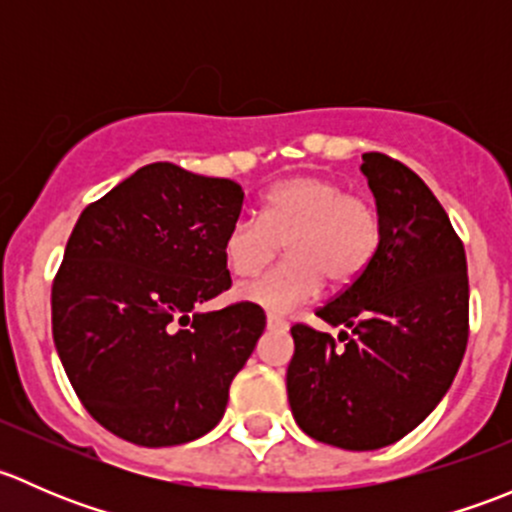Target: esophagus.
I'll return each mask as SVG.
<instances>
[{"label": "esophagus", "instance_id": "esophagus-1", "mask_svg": "<svg viewBox=\"0 0 512 512\" xmlns=\"http://www.w3.org/2000/svg\"><path fill=\"white\" fill-rule=\"evenodd\" d=\"M267 327H270V329H287L289 322L285 317H280V314H267Z\"/></svg>", "mask_w": 512, "mask_h": 512}]
</instances>
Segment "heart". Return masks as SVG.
<instances>
[{"label": "heart", "instance_id": "b5f03b06", "mask_svg": "<svg viewBox=\"0 0 512 512\" xmlns=\"http://www.w3.org/2000/svg\"><path fill=\"white\" fill-rule=\"evenodd\" d=\"M381 230L379 210L366 195L344 193L327 175H294L267 190L260 218L242 215L227 227L223 250L237 277H252L285 242L287 260L237 294L287 312L309 302L324 280L334 289L354 285L379 252Z\"/></svg>", "mask_w": 512, "mask_h": 512}]
</instances>
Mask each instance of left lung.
Here are the masks:
<instances>
[{
    "label": "left lung",
    "mask_w": 512,
    "mask_h": 512,
    "mask_svg": "<svg viewBox=\"0 0 512 512\" xmlns=\"http://www.w3.org/2000/svg\"><path fill=\"white\" fill-rule=\"evenodd\" d=\"M381 215L369 270L317 309L353 334L294 324L287 396L307 436L376 451L423 421L451 389L468 344V265L446 210L411 168L364 153Z\"/></svg>",
    "instance_id": "obj_1"
}]
</instances>
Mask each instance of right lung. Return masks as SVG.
<instances>
[{"label": "right lung", "instance_id": "right-lung-1", "mask_svg": "<svg viewBox=\"0 0 512 512\" xmlns=\"http://www.w3.org/2000/svg\"><path fill=\"white\" fill-rule=\"evenodd\" d=\"M242 198L235 180L151 163L76 220L51 287V332L84 409L123 441L180 446L225 414L265 312L195 307L232 285L223 242Z\"/></svg>", "mask_w": 512, "mask_h": 512}]
</instances>
